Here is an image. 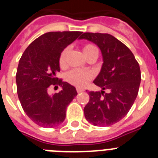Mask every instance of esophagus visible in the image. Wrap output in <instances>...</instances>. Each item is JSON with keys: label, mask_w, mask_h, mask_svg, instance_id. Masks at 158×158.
Listing matches in <instances>:
<instances>
[{"label": "esophagus", "mask_w": 158, "mask_h": 158, "mask_svg": "<svg viewBox=\"0 0 158 158\" xmlns=\"http://www.w3.org/2000/svg\"><path fill=\"white\" fill-rule=\"evenodd\" d=\"M76 90H77V92H78V93H82V92L84 91V89H80V88H77Z\"/></svg>", "instance_id": "esophagus-1"}]
</instances>
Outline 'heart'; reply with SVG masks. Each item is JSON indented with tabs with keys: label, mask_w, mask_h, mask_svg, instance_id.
<instances>
[{
	"label": "heart",
	"mask_w": 158,
	"mask_h": 158,
	"mask_svg": "<svg viewBox=\"0 0 158 158\" xmlns=\"http://www.w3.org/2000/svg\"><path fill=\"white\" fill-rule=\"evenodd\" d=\"M83 52L87 59L92 56H98V50L93 44H86L83 47ZM68 48H64L61 51L59 56V64L60 68H64L66 65V56ZM93 78V74L90 71L72 69L66 74V80L72 85L76 87H84Z\"/></svg>",
	"instance_id": "b5f03b06"
}]
</instances>
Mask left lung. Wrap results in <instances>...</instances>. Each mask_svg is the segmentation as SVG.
I'll list each match as a JSON object with an SVG mask.
<instances>
[{"instance_id":"left-lung-1","label":"left lung","mask_w":158,"mask_h":158,"mask_svg":"<svg viewBox=\"0 0 158 158\" xmlns=\"http://www.w3.org/2000/svg\"><path fill=\"white\" fill-rule=\"evenodd\" d=\"M82 38L98 45L103 57L101 71L94 81L102 90L89 92L84 116L95 126L114 125L127 115L137 98L141 81L139 64L132 52L110 34L84 33L79 37Z\"/></svg>"}]
</instances>
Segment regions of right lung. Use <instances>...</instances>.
I'll use <instances>...</instances> for the list:
<instances>
[{"label": "right lung", "mask_w": 158, "mask_h": 158, "mask_svg": "<svg viewBox=\"0 0 158 158\" xmlns=\"http://www.w3.org/2000/svg\"><path fill=\"white\" fill-rule=\"evenodd\" d=\"M80 34L79 31L44 33L26 48L19 60L16 73L19 99L26 115L39 126L60 125L65 119L66 107L76 97L75 88L58 79L56 74L61 51ZM51 86H60L62 89L50 95Z\"/></svg>", "instance_id": "right-lung-1"}]
</instances>
